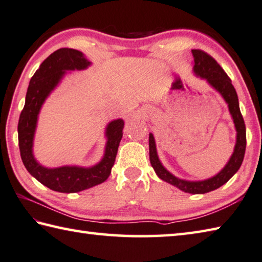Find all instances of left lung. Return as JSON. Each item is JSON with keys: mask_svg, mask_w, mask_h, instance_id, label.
Segmentation results:
<instances>
[{"mask_svg": "<svg viewBox=\"0 0 262 262\" xmlns=\"http://www.w3.org/2000/svg\"><path fill=\"white\" fill-rule=\"evenodd\" d=\"M192 54L194 58L193 71L196 76L206 79L210 86H212L220 95L223 96L225 102L228 104L229 114L233 118L235 129H236V144L234 147V152L232 157L228 160L222 170L216 176L211 178L204 179V181H185L176 176H173L171 172H169L167 169L162 166V163L159 160L157 146L155 137L150 133L148 135V148H150V162L151 166L155 169L156 173L159 178L165 181L171 185L185 193L191 194H204L208 192L214 191V189L223 186L232 178L242 165L245 147H247V132H245V124L243 120L242 114L239 110L238 97L235 91L227 74L224 69L218 64L211 55L204 52L202 50H192Z\"/></svg>", "mask_w": 262, "mask_h": 262, "instance_id": "8db88e82", "label": "left lung"}]
</instances>
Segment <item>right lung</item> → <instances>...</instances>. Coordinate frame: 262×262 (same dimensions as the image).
Listing matches in <instances>:
<instances>
[{
    "instance_id": "add662e5",
    "label": "right lung",
    "mask_w": 262,
    "mask_h": 262,
    "mask_svg": "<svg viewBox=\"0 0 262 262\" xmlns=\"http://www.w3.org/2000/svg\"><path fill=\"white\" fill-rule=\"evenodd\" d=\"M90 64L91 62L80 51L67 48L56 50L43 61L30 79L25 106L19 117L18 141L24 165L30 175L55 192L76 193L105 182L111 173L122 137L124 120L116 119L109 122L105 128L104 156L99 163L90 168L78 166L46 168L34 158L33 142L40 107L67 71L84 70Z\"/></svg>"
}]
</instances>
